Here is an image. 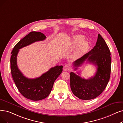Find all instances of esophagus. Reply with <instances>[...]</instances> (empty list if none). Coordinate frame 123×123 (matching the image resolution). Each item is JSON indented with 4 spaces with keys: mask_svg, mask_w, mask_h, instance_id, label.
Returning <instances> with one entry per match:
<instances>
[{
    "mask_svg": "<svg viewBox=\"0 0 123 123\" xmlns=\"http://www.w3.org/2000/svg\"><path fill=\"white\" fill-rule=\"evenodd\" d=\"M71 69V65L70 64H67L65 65V66L63 67V70L65 71H68Z\"/></svg>",
    "mask_w": 123,
    "mask_h": 123,
    "instance_id": "obj_1",
    "label": "esophagus"
}]
</instances>
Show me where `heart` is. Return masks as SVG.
Here are the masks:
<instances>
[{"label": "heart", "mask_w": 123, "mask_h": 123, "mask_svg": "<svg viewBox=\"0 0 123 123\" xmlns=\"http://www.w3.org/2000/svg\"><path fill=\"white\" fill-rule=\"evenodd\" d=\"M84 39V37L83 35H77L74 37V44L75 45L77 46L80 44L79 46V50L80 51H83L85 50L88 45V43L87 41H83Z\"/></svg>", "instance_id": "b5f03b06"}]
</instances>
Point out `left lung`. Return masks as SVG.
Masks as SVG:
<instances>
[{"instance_id": "obj_1", "label": "left lung", "mask_w": 123, "mask_h": 123, "mask_svg": "<svg viewBox=\"0 0 123 123\" xmlns=\"http://www.w3.org/2000/svg\"><path fill=\"white\" fill-rule=\"evenodd\" d=\"M86 61L87 62L97 66L95 75L85 79L71 72L70 85L73 93L76 97L80 99L90 100L101 94L105 89L110 78L111 52L100 34L98 35L96 45L91 50L73 62L75 70Z\"/></svg>"}]
</instances>
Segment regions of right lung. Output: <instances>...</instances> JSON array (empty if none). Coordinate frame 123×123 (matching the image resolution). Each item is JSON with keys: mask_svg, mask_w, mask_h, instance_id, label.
I'll list each match as a JSON object with an SVG mask.
<instances>
[{"mask_svg": "<svg viewBox=\"0 0 123 123\" xmlns=\"http://www.w3.org/2000/svg\"><path fill=\"white\" fill-rule=\"evenodd\" d=\"M46 36L39 32H31L14 46L11 57V70L13 80L18 91L25 97L34 101L45 98L52 89L54 82L62 71V66L50 68L40 77L29 79L24 76L17 66L19 49L31 44L45 40Z\"/></svg>", "mask_w": 123, "mask_h": 123, "instance_id": "obj_1", "label": "right lung"}]
</instances>
